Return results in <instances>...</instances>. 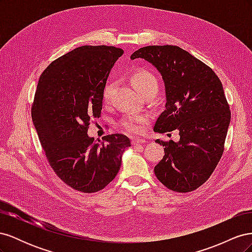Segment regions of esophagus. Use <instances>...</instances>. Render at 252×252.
Wrapping results in <instances>:
<instances>
[{"label":"esophagus","mask_w":252,"mask_h":252,"mask_svg":"<svg viewBox=\"0 0 252 252\" xmlns=\"http://www.w3.org/2000/svg\"><path fill=\"white\" fill-rule=\"evenodd\" d=\"M145 142H146V141H145L144 139H132L131 140V143H132L133 146H136V145H140V144H144Z\"/></svg>","instance_id":"obj_1"}]
</instances>
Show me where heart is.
Wrapping results in <instances>:
<instances>
[{
  "label": "heart",
  "mask_w": 252,
  "mask_h": 252,
  "mask_svg": "<svg viewBox=\"0 0 252 252\" xmlns=\"http://www.w3.org/2000/svg\"><path fill=\"white\" fill-rule=\"evenodd\" d=\"M132 84L136 90L140 94L145 93L148 90L158 91V83L157 78L151 72L145 69H138L133 72L131 77ZM111 88L112 85L110 83H107L103 88L102 91V101L103 103H108L111 95ZM148 121L146 116H135V114H128L121 120L120 125L124 129L125 131L129 133H140L143 130V126Z\"/></svg>",
  "instance_id": "heart-1"
}]
</instances>
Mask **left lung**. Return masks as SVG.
<instances>
[{
	"mask_svg": "<svg viewBox=\"0 0 252 252\" xmlns=\"http://www.w3.org/2000/svg\"><path fill=\"white\" fill-rule=\"evenodd\" d=\"M130 58L154 65L165 84V110L154 130L177 129L180 134L177 143L156 141L165 146L156 177L172 191H193L209 179L224 152L231 113L222 82L209 66L179 46H146Z\"/></svg>",
	"mask_w": 252,
	"mask_h": 252,
	"instance_id": "obj_1",
	"label": "left lung"
}]
</instances>
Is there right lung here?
Listing matches in <instances>:
<instances>
[{
    "instance_id": "right-lung-1",
    "label": "right lung",
    "mask_w": 252,
    "mask_h": 252,
    "mask_svg": "<svg viewBox=\"0 0 252 252\" xmlns=\"http://www.w3.org/2000/svg\"><path fill=\"white\" fill-rule=\"evenodd\" d=\"M114 46H81L57 59L37 83L32 118L51 168L65 184L81 192L100 191L116 178L122 155L130 147L126 135L94 141L90 120L103 107L102 91L116 61Z\"/></svg>"
}]
</instances>
